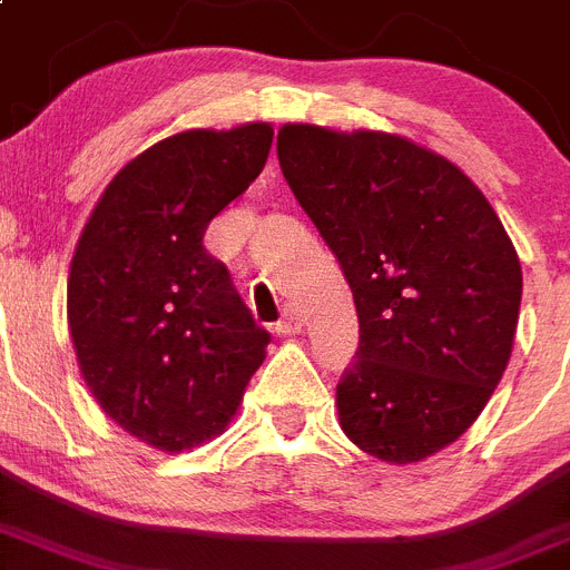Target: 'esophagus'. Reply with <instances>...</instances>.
Masks as SVG:
<instances>
[{
  "label": "esophagus",
  "instance_id": "34e87169",
  "mask_svg": "<svg viewBox=\"0 0 570 570\" xmlns=\"http://www.w3.org/2000/svg\"><path fill=\"white\" fill-rule=\"evenodd\" d=\"M301 326H304V318H301L298 309H295V306H286L284 315H281V321L275 324V333L295 335V333H301Z\"/></svg>",
  "mask_w": 570,
  "mask_h": 570
}]
</instances>
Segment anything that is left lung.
<instances>
[{
  "mask_svg": "<svg viewBox=\"0 0 570 570\" xmlns=\"http://www.w3.org/2000/svg\"><path fill=\"white\" fill-rule=\"evenodd\" d=\"M278 160L355 298L341 428L370 456L422 462L476 422L508 367L511 237L462 168L404 137L284 126Z\"/></svg>",
  "mask_w": 570,
  "mask_h": 570,
  "instance_id": "obj_1",
  "label": "left lung"
}]
</instances>
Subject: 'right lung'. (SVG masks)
<instances>
[{
	"label": "right lung",
	"mask_w": 570,
	"mask_h": 570,
	"mask_svg": "<svg viewBox=\"0 0 570 570\" xmlns=\"http://www.w3.org/2000/svg\"><path fill=\"white\" fill-rule=\"evenodd\" d=\"M272 128L183 131L108 183L68 275V326L114 422L180 453L224 433L269 333L203 246L212 217L261 175Z\"/></svg>",
	"instance_id": "add662e5"
}]
</instances>
